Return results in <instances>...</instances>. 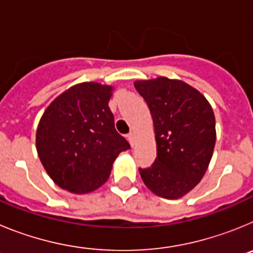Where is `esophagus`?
Listing matches in <instances>:
<instances>
[{
  "instance_id": "1",
  "label": "esophagus",
  "mask_w": 253,
  "mask_h": 253,
  "mask_svg": "<svg viewBox=\"0 0 253 253\" xmlns=\"http://www.w3.org/2000/svg\"><path fill=\"white\" fill-rule=\"evenodd\" d=\"M126 138H128L129 143H130L131 146H133L134 140H135V133H134V131H130V133H129L128 135H126Z\"/></svg>"
}]
</instances>
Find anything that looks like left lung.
I'll use <instances>...</instances> for the list:
<instances>
[{"label": "left lung", "mask_w": 253, "mask_h": 253, "mask_svg": "<svg viewBox=\"0 0 253 253\" xmlns=\"http://www.w3.org/2000/svg\"><path fill=\"white\" fill-rule=\"evenodd\" d=\"M153 119L157 157L140 177L165 199L186 195L207 172L215 146V118L202 93L180 80L158 77L134 82Z\"/></svg>", "instance_id": "obj_1"}]
</instances>
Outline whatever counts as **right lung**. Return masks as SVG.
<instances>
[{
  "instance_id": "1",
  "label": "right lung",
  "mask_w": 253,
  "mask_h": 253,
  "mask_svg": "<svg viewBox=\"0 0 253 253\" xmlns=\"http://www.w3.org/2000/svg\"><path fill=\"white\" fill-rule=\"evenodd\" d=\"M113 87L82 82L55 97L37 129V151L55 184L73 194L99 189L120 152L130 148L114 125Z\"/></svg>"
}]
</instances>
